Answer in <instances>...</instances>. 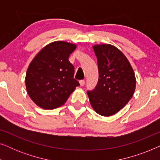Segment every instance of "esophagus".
<instances>
[{"instance_id":"esophagus-1","label":"esophagus","mask_w":160,"mask_h":160,"mask_svg":"<svg viewBox=\"0 0 160 160\" xmlns=\"http://www.w3.org/2000/svg\"><path fill=\"white\" fill-rule=\"evenodd\" d=\"M79 84H80L81 86L83 87L85 84V81L84 80H81L79 82Z\"/></svg>"}]
</instances>
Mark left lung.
Wrapping results in <instances>:
<instances>
[{
  "label": "left lung",
  "instance_id": "left-lung-1",
  "mask_svg": "<svg viewBox=\"0 0 160 160\" xmlns=\"http://www.w3.org/2000/svg\"><path fill=\"white\" fill-rule=\"evenodd\" d=\"M98 59L99 78L95 88L87 92L94 110L103 117L123 108L134 94L136 79L125 55L114 46H93Z\"/></svg>",
  "mask_w": 160,
  "mask_h": 160
}]
</instances>
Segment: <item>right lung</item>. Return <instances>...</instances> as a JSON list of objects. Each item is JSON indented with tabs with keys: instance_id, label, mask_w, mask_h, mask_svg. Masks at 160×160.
<instances>
[{
	"instance_id": "1",
	"label": "right lung",
	"mask_w": 160,
	"mask_h": 160,
	"mask_svg": "<svg viewBox=\"0 0 160 160\" xmlns=\"http://www.w3.org/2000/svg\"><path fill=\"white\" fill-rule=\"evenodd\" d=\"M76 48L73 43L54 41L43 47L30 63L26 89L38 106L43 109L60 107L79 86L73 78V65L68 60Z\"/></svg>"
}]
</instances>
